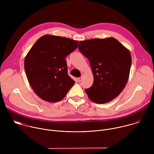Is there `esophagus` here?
<instances>
[{
  "instance_id": "obj_1",
  "label": "esophagus",
  "mask_w": 154,
  "mask_h": 154,
  "mask_svg": "<svg viewBox=\"0 0 154 154\" xmlns=\"http://www.w3.org/2000/svg\"><path fill=\"white\" fill-rule=\"evenodd\" d=\"M78 82H81V80H82V77H79V78H78Z\"/></svg>"
}]
</instances>
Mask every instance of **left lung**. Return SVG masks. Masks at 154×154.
Returning a JSON list of instances; mask_svg holds the SVG:
<instances>
[{
	"instance_id": "obj_1",
	"label": "left lung",
	"mask_w": 154,
	"mask_h": 154,
	"mask_svg": "<svg viewBox=\"0 0 154 154\" xmlns=\"http://www.w3.org/2000/svg\"><path fill=\"white\" fill-rule=\"evenodd\" d=\"M78 49L88 59L94 77L93 85L85 90L90 99L104 103L115 99L128 81L130 51L114 38L81 41Z\"/></svg>"
}]
</instances>
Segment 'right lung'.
Here are the masks:
<instances>
[{
    "instance_id": "obj_1",
    "label": "right lung",
    "mask_w": 154,
    "mask_h": 154,
    "mask_svg": "<svg viewBox=\"0 0 154 154\" xmlns=\"http://www.w3.org/2000/svg\"><path fill=\"white\" fill-rule=\"evenodd\" d=\"M77 45V41L46 35L30 49L25 58L24 69L33 90L42 100L58 102L74 84L68 75L65 58Z\"/></svg>"
}]
</instances>
